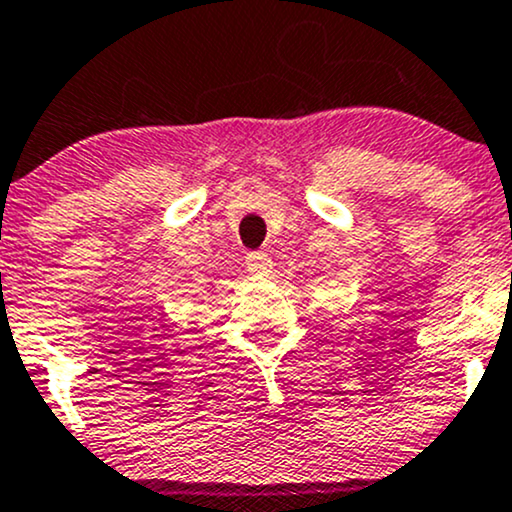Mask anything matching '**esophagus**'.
<instances>
[{"label":"esophagus","mask_w":512,"mask_h":512,"mask_svg":"<svg viewBox=\"0 0 512 512\" xmlns=\"http://www.w3.org/2000/svg\"><path fill=\"white\" fill-rule=\"evenodd\" d=\"M246 266H249L251 273H271L273 271V261L266 251H251V254H246Z\"/></svg>","instance_id":"obj_1"}]
</instances>
